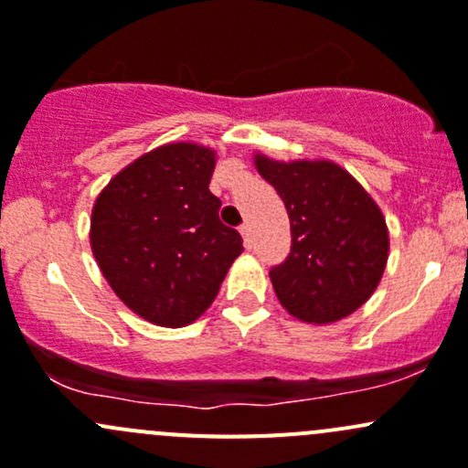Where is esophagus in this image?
Wrapping results in <instances>:
<instances>
[{
	"mask_svg": "<svg viewBox=\"0 0 468 468\" xmlns=\"http://www.w3.org/2000/svg\"><path fill=\"white\" fill-rule=\"evenodd\" d=\"M239 233H242L244 244H247V247H251L253 239H251V224H249V221H244V224L239 226Z\"/></svg>",
	"mask_w": 468,
	"mask_h": 468,
	"instance_id": "esophagus-1",
	"label": "esophagus"
}]
</instances>
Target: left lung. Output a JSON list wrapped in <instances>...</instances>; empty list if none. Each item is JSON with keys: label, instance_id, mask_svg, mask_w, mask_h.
Here are the masks:
<instances>
[{"label": "left lung", "instance_id": "left-lung-1", "mask_svg": "<svg viewBox=\"0 0 468 468\" xmlns=\"http://www.w3.org/2000/svg\"><path fill=\"white\" fill-rule=\"evenodd\" d=\"M256 167L290 215L292 249L269 269L282 308L308 324L356 313L385 271L389 235L380 207L328 160L276 163L258 155Z\"/></svg>", "mask_w": 468, "mask_h": 468}]
</instances>
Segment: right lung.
<instances>
[{
	"mask_svg": "<svg viewBox=\"0 0 468 468\" xmlns=\"http://www.w3.org/2000/svg\"><path fill=\"white\" fill-rule=\"evenodd\" d=\"M212 169L206 146L165 144L122 169L92 207L99 269L146 322L181 328L201 317L244 251L207 190Z\"/></svg>",
	"mask_w": 468,
	"mask_h": 468,
	"instance_id": "add662e5",
	"label": "right lung"
}]
</instances>
